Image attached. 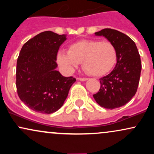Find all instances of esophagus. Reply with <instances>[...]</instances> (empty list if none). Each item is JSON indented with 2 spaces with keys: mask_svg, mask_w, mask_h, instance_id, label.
I'll return each instance as SVG.
<instances>
[{
  "mask_svg": "<svg viewBox=\"0 0 154 154\" xmlns=\"http://www.w3.org/2000/svg\"><path fill=\"white\" fill-rule=\"evenodd\" d=\"M87 79H88V78H84V77H79V78H78V80L82 81V82H84V81H86Z\"/></svg>",
  "mask_w": 154,
  "mask_h": 154,
  "instance_id": "34e87169",
  "label": "esophagus"
}]
</instances>
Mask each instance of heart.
<instances>
[{
  "label": "heart",
  "mask_w": 154,
  "mask_h": 154,
  "mask_svg": "<svg viewBox=\"0 0 154 154\" xmlns=\"http://www.w3.org/2000/svg\"><path fill=\"white\" fill-rule=\"evenodd\" d=\"M57 60L67 73H71L79 63H82V68L88 74L100 77L114 67L116 61V52L110 42L85 40L70 45L68 54L60 53Z\"/></svg>",
  "instance_id": "obj_1"
}]
</instances>
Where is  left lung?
I'll return each instance as SVG.
<instances>
[{"label":"left lung","instance_id":"8db88e82","mask_svg":"<svg viewBox=\"0 0 154 154\" xmlns=\"http://www.w3.org/2000/svg\"><path fill=\"white\" fill-rule=\"evenodd\" d=\"M95 35L103 36L113 44L116 52V63L110 74L100 79V90L93 98L105 109L121 107L137 92L142 68L140 56L135 42L121 32L106 28Z\"/></svg>","mask_w":154,"mask_h":154}]
</instances>
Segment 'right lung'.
<instances>
[{"instance_id": "1", "label": "right lung", "mask_w": 154, "mask_h": 154, "mask_svg": "<svg viewBox=\"0 0 154 154\" xmlns=\"http://www.w3.org/2000/svg\"><path fill=\"white\" fill-rule=\"evenodd\" d=\"M66 37L43 32L24 43L19 53L16 72L17 93L21 100L36 112L51 114L59 110L76 81L56 69L58 51Z\"/></svg>"}]
</instances>
